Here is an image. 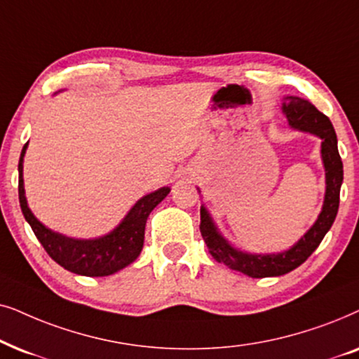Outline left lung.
<instances>
[{"mask_svg": "<svg viewBox=\"0 0 359 359\" xmlns=\"http://www.w3.org/2000/svg\"><path fill=\"white\" fill-rule=\"evenodd\" d=\"M283 111L289 126L294 130L312 133L322 140V161L325 167V200L317 222L300 240L287 251L277 255H251L236 250L224 240L213 223L207 208H200V233L207 243L210 255L215 261L223 262L229 269L240 271L250 277H274L284 276L294 271L317 250L323 236L332 228L340 205V189L343 182V162L338 152L337 135L328 116L320 113L312 103L299 97H285Z\"/></svg>", "mask_w": 359, "mask_h": 359, "instance_id": "obj_1", "label": "left lung"}]
</instances>
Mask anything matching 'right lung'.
<instances>
[{
  "instance_id": "1",
  "label": "right lung",
  "mask_w": 359,
  "mask_h": 359,
  "mask_svg": "<svg viewBox=\"0 0 359 359\" xmlns=\"http://www.w3.org/2000/svg\"><path fill=\"white\" fill-rule=\"evenodd\" d=\"M26 149L27 142L22 147L18 165L19 203H21L24 218L31 224L32 231H34L37 240L41 241V245L44 246L47 255L57 264L64 267V269L88 277H103L114 274V272L135 262L142 250V245H144L147 217L167 197V194L170 192V187H162L137 200L135 207L123 218V222L108 235L95 238V240L67 238L44 226L34 217L31 208L27 207L22 180V161Z\"/></svg>"
}]
</instances>
